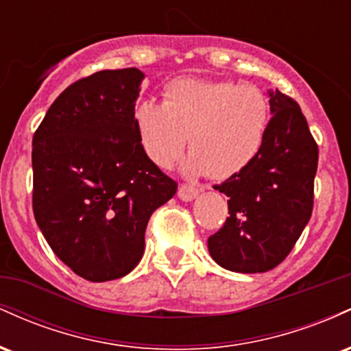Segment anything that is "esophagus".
<instances>
[{
  "label": "esophagus",
  "instance_id": "esophagus-1",
  "mask_svg": "<svg viewBox=\"0 0 351 351\" xmlns=\"http://www.w3.org/2000/svg\"><path fill=\"white\" fill-rule=\"evenodd\" d=\"M198 193H199V188L193 186V184H188V183L180 184V188H178V196L183 201L195 199L196 196H198Z\"/></svg>",
  "mask_w": 351,
  "mask_h": 351
}]
</instances>
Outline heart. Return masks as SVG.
Instances as JSON below:
<instances>
[{
	"instance_id": "1",
	"label": "heart",
	"mask_w": 351,
	"mask_h": 351,
	"mask_svg": "<svg viewBox=\"0 0 351 351\" xmlns=\"http://www.w3.org/2000/svg\"><path fill=\"white\" fill-rule=\"evenodd\" d=\"M269 120L263 92L234 80L181 77L163 88V104L143 99L134 122L148 158L167 167L183 152L191 173L221 180L247 167L261 150Z\"/></svg>"
}]
</instances>
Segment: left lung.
Masks as SVG:
<instances>
[{
	"instance_id": "left-lung-1",
	"label": "left lung",
	"mask_w": 351,
	"mask_h": 351,
	"mask_svg": "<svg viewBox=\"0 0 351 351\" xmlns=\"http://www.w3.org/2000/svg\"><path fill=\"white\" fill-rule=\"evenodd\" d=\"M271 95L272 119L254 160L215 189L228 196L229 216L209 236L221 267L256 274L277 267L291 254L313 209L318 145L299 104L279 90Z\"/></svg>"
}]
</instances>
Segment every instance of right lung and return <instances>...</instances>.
<instances>
[{
    "label": "right lung",
    "instance_id": "add662e5",
    "mask_svg": "<svg viewBox=\"0 0 351 351\" xmlns=\"http://www.w3.org/2000/svg\"><path fill=\"white\" fill-rule=\"evenodd\" d=\"M143 72L107 69L71 84L33 136V213L56 256L90 282L120 279L178 183L143 152L134 110Z\"/></svg>",
    "mask_w": 351,
    "mask_h": 351
}]
</instances>
